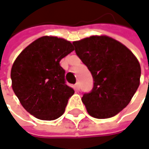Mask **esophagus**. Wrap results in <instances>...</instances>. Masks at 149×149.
Masks as SVG:
<instances>
[{
    "instance_id": "obj_1",
    "label": "esophagus",
    "mask_w": 149,
    "mask_h": 149,
    "mask_svg": "<svg viewBox=\"0 0 149 149\" xmlns=\"http://www.w3.org/2000/svg\"><path fill=\"white\" fill-rule=\"evenodd\" d=\"M74 88L76 91H78L80 89V85H79V82H77L76 84L74 85Z\"/></svg>"
}]
</instances>
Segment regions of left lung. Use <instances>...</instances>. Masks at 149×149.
Returning <instances> with one entry per match:
<instances>
[{
    "label": "left lung",
    "mask_w": 149,
    "mask_h": 149,
    "mask_svg": "<svg viewBox=\"0 0 149 149\" xmlns=\"http://www.w3.org/2000/svg\"><path fill=\"white\" fill-rule=\"evenodd\" d=\"M72 44L94 80L92 90L82 97L88 114L96 118L118 114L139 87L141 66L137 59L125 45L107 36H92Z\"/></svg>",
    "instance_id": "left-lung-1"
}]
</instances>
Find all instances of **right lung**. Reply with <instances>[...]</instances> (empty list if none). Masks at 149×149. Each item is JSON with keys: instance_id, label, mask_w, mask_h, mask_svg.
<instances>
[{"instance_id": "obj_1", "label": "right lung", "mask_w": 149, "mask_h": 149, "mask_svg": "<svg viewBox=\"0 0 149 149\" xmlns=\"http://www.w3.org/2000/svg\"><path fill=\"white\" fill-rule=\"evenodd\" d=\"M74 50L72 43L56 36H42L25 47L15 60L12 87L23 107L42 120L64 113L74 89L65 84L61 59Z\"/></svg>"}]
</instances>
